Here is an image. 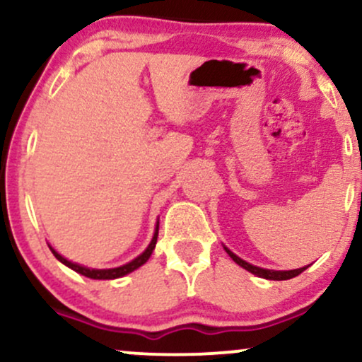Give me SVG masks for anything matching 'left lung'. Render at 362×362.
I'll return each mask as SVG.
<instances>
[{"label":"left lung","mask_w":362,"mask_h":362,"mask_svg":"<svg viewBox=\"0 0 362 362\" xmlns=\"http://www.w3.org/2000/svg\"><path fill=\"white\" fill-rule=\"evenodd\" d=\"M224 250H226L228 255H230L231 259H233V260L236 262V264L240 265V267H243L245 271H248V272L255 274V276L264 277V279H271V281H286V279H293V277L300 276V274H301L303 271H306V267H308V265H306V267L294 269V271H271V269H262V267H257V265L248 264V262H245L243 259H240L238 255H235V253L231 252V250H228L226 247H224Z\"/></svg>","instance_id":"obj_1"}]
</instances>
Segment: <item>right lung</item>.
Listing matches in <instances>:
<instances>
[{
	"label": "right lung",
	"mask_w": 362,
	"mask_h": 362,
	"mask_svg": "<svg viewBox=\"0 0 362 362\" xmlns=\"http://www.w3.org/2000/svg\"><path fill=\"white\" fill-rule=\"evenodd\" d=\"M158 226H160V224L156 223L155 235H153L151 243L148 245L146 250H144L143 253H141L139 257H136L134 260L129 262V264H126V265H120V267H115V269H88V267H83V265H80V264H74V262H69L68 259H64V257L59 255V253H57L56 250H54L52 247H49V248H51V252L54 253V257H56L57 260L62 262V264H64V265H68V267H69V269H73L74 272L81 274V276L90 277V279H117V277L126 276V274L132 272V271H136V269L141 267V265L146 264L148 259H149V257H151V253H153V250H155V247H156Z\"/></svg>",
	"instance_id": "right-lung-1"
}]
</instances>
